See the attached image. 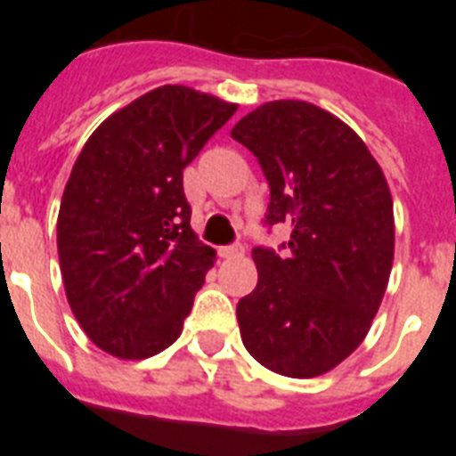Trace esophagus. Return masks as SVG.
<instances>
[{
	"instance_id": "esophagus-1",
	"label": "esophagus",
	"mask_w": 456,
	"mask_h": 456,
	"mask_svg": "<svg viewBox=\"0 0 456 456\" xmlns=\"http://www.w3.org/2000/svg\"><path fill=\"white\" fill-rule=\"evenodd\" d=\"M221 257H241L244 256V247L241 244H231V247H221L219 248Z\"/></svg>"
}]
</instances>
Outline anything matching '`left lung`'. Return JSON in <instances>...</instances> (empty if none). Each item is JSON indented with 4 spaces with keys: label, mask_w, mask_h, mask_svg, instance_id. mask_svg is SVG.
<instances>
[{
    "label": "left lung",
    "mask_w": 456,
    "mask_h": 456,
    "mask_svg": "<svg viewBox=\"0 0 456 456\" xmlns=\"http://www.w3.org/2000/svg\"><path fill=\"white\" fill-rule=\"evenodd\" d=\"M231 136L263 167L265 224H289L288 256L253 248L257 285L237 304L244 347L283 377H320L365 340L395 253L393 199L363 139L304 100H273Z\"/></svg>",
    "instance_id": "1"
}]
</instances>
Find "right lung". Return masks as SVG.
Listing matches in <instances>:
<instances>
[{
    "label": "right lung",
    "mask_w": 456,
    "mask_h": 456,
    "mask_svg": "<svg viewBox=\"0 0 456 456\" xmlns=\"http://www.w3.org/2000/svg\"><path fill=\"white\" fill-rule=\"evenodd\" d=\"M235 111L167 84L84 143L63 189L56 248L72 315L102 352L148 358L183 333L216 257L189 225L183 171Z\"/></svg>",
    "instance_id": "add662e5"
}]
</instances>
